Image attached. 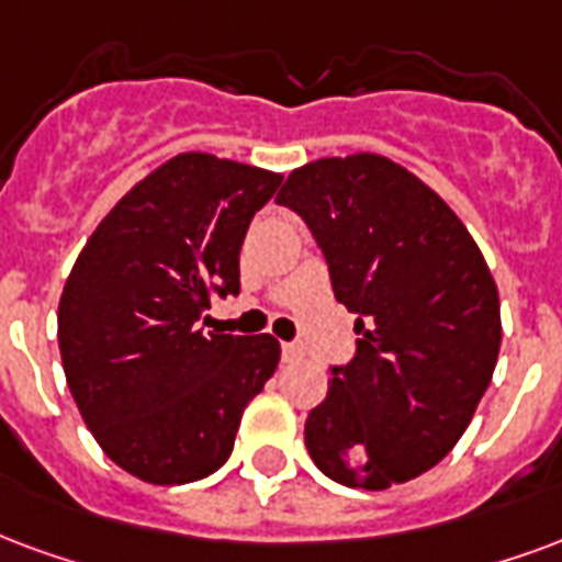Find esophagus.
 I'll return each instance as SVG.
<instances>
[{
  "instance_id": "obj_1",
  "label": "esophagus",
  "mask_w": 562,
  "mask_h": 562,
  "mask_svg": "<svg viewBox=\"0 0 562 562\" xmlns=\"http://www.w3.org/2000/svg\"><path fill=\"white\" fill-rule=\"evenodd\" d=\"M301 348H297V345H292V342H282V360H285V363H292V360H301Z\"/></svg>"
}]
</instances>
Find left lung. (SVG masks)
Wrapping results in <instances>:
<instances>
[{
  "label": "left lung",
  "mask_w": 562,
  "mask_h": 562,
  "mask_svg": "<svg viewBox=\"0 0 562 562\" xmlns=\"http://www.w3.org/2000/svg\"><path fill=\"white\" fill-rule=\"evenodd\" d=\"M277 202L318 240L357 357L327 378L303 440L315 468L381 492L435 468L473 419L501 351V297L456 211L384 154L294 169Z\"/></svg>",
  "instance_id": "8db88e82"
}]
</instances>
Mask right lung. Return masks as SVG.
I'll use <instances>...</instances> for the list:
<instances>
[{"label": "right lung", "mask_w": 562, "mask_h": 562, "mask_svg": "<svg viewBox=\"0 0 562 562\" xmlns=\"http://www.w3.org/2000/svg\"><path fill=\"white\" fill-rule=\"evenodd\" d=\"M280 172L205 151L169 157L98 223L59 301V351L86 426L122 471L184 485L220 471L280 363L270 334L202 330L238 294L240 244Z\"/></svg>", "instance_id": "1"}]
</instances>
